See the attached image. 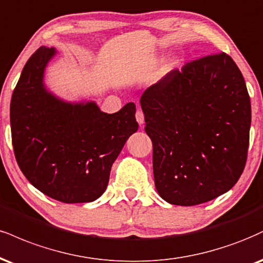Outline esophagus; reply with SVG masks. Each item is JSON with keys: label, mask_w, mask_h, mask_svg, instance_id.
<instances>
[{"label": "esophagus", "mask_w": 263, "mask_h": 263, "mask_svg": "<svg viewBox=\"0 0 263 263\" xmlns=\"http://www.w3.org/2000/svg\"><path fill=\"white\" fill-rule=\"evenodd\" d=\"M136 120H137V122L140 123V125H143L144 122V114L142 110L138 109L137 111H136Z\"/></svg>", "instance_id": "1"}]
</instances>
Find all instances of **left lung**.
Masks as SVG:
<instances>
[{"label":"left lung","instance_id":"1","mask_svg":"<svg viewBox=\"0 0 263 263\" xmlns=\"http://www.w3.org/2000/svg\"><path fill=\"white\" fill-rule=\"evenodd\" d=\"M141 106L163 200L201 204L238 182L248 159L251 104L229 55L213 53L173 69L144 90Z\"/></svg>","mask_w":263,"mask_h":263}]
</instances>
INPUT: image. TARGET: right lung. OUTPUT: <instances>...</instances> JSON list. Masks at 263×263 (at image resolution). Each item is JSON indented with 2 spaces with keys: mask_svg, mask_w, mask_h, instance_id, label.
<instances>
[{
  "mask_svg": "<svg viewBox=\"0 0 263 263\" xmlns=\"http://www.w3.org/2000/svg\"><path fill=\"white\" fill-rule=\"evenodd\" d=\"M55 49L41 46L25 63L11 100L15 160L34 187L63 203H84L106 190L112 163L138 129L136 105L115 114L96 103L69 104L50 94L43 76Z\"/></svg>",
  "mask_w": 263,
  "mask_h": 263,
  "instance_id": "1",
  "label": "right lung"
}]
</instances>
